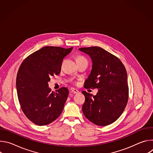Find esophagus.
<instances>
[{
  "label": "esophagus",
  "instance_id": "1",
  "mask_svg": "<svg viewBox=\"0 0 153 153\" xmlns=\"http://www.w3.org/2000/svg\"><path fill=\"white\" fill-rule=\"evenodd\" d=\"M70 90H71V91L72 93H74V94L79 93V91H78L77 90H76V89H74V88H71Z\"/></svg>",
  "mask_w": 153,
  "mask_h": 153
}]
</instances>
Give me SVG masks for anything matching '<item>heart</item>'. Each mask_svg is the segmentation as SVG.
<instances>
[{
    "label": "heart",
    "instance_id": "b5f03b06",
    "mask_svg": "<svg viewBox=\"0 0 153 153\" xmlns=\"http://www.w3.org/2000/svg\"><path fill=\"white\" fill-rule=\"evenodd\" d=\"M76 62H78V61H80V60H86V59H85V57H83L82 56H77L76 57ZM74 83L77 84L78 82H74Z\"/></svg>",
    "mask_w": 153,
    "mask_h": 153
}]
</instances>
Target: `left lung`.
I'll use <instances>...</instances> for the list:
<instances>
[{
	"mask_svg": "<svg viewBox=\"0 0 153 153\" xmlns=\"http://www.w3.org/2000/svg\"><path fill=\"white\" fill-rule=\"evenodd\" d=\"M91 58L93 67L85 82V88L99 89L96 96L82 91L85 97L82 106L85 116L99 126L114 122L126 106L129 89L127 73L120 59L98 47L80 48Z\"/></svg>",
	"mask_w": 153,
	"mask_h": 153,
	"instance_id": "1",
	"label": "left lung"
}]
</instances>
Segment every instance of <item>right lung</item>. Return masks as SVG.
I'll return each mask as SVG.
<instances>
[{
  "label": "right lung",
  "mask_w": 153,
  "mask_h": 153,
  "mask_svg": "<svg viewBox=\"0 0 153 153\" xmlns=\"http://www.w3.org/2000/svg\"><path fill=\"white\" fill-rule=\"evenodd\" d=\"M73 50L47 46L34 52L21 63L16 77L20 108L26 117L37 125L51 123L61 114L69 91L62 87L52 92L50 77L59 74L63 58Z\"/></svg>",
  "instance_id": "right-lung-1"
}]
</instances>
